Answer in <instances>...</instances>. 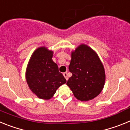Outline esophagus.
Masks as SVG:
<instances>
[{"mask_svg": "<svg viewBox=\"0 0 130 130\" xmlns=\"http://www.w3.org/2000/svg\"><path fill=\"white\" fill-rule=\"evenodd\" d=\"M63 75H64V77L66 78V80H68V76L67 72H64V73H63Z\"/></svg>", "mask_w": 130, "mask_h": 130, "instance_id": "1", "label": "esophagus"}]
</instances>
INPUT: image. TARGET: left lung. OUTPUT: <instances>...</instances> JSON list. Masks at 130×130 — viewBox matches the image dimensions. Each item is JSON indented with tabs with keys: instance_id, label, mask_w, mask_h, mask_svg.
Wrapping results in <instances>:
<instances>
[{
	"instance_id": "obj_1",
	"label": "left lung",
	"mask_w": 130,
	"mask_h": 130,
	"mask_svg": "<svg viewBox=\"0 0 130 130\" xmlns=\"http://www.w3.org/2000/svg\"><path fill=\"white\" fill-rule=\"evenodd\" d=\"M69 71L72 77L67 85L77 99L86 102L98 96L105 80L104 68L96 53L90 47L81 44L72 51Z\"/></svg>"
}]
</instances>
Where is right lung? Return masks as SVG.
Segmentation results:
<instances>
[{
    "label": "right lung",
    "mask_w": 130,
    "mask_h": 130,
    "mask_svg": "<svg viewBox=\"0 0 130 130\" xmlns=\"http://www.w3.org/2000/svg\"><path fill=\"white\" fill-rule=\"evenodd\" d=\"M52 51L40 47L34 51L26 70V79L31 91L39 98L49 100L66 80L52 60Z\"/></svg>",
    "instance_id": "obj_1"
}]
</instances>
